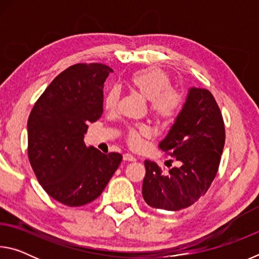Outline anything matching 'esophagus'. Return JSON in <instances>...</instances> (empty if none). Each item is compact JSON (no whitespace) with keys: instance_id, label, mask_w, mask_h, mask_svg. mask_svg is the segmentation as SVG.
<instances>
[{"instance_id":"1","label":"esophagus","mask_w":259,"mask_h":259,"mask_svg":"<svg viewBox=\"0 0 259 259\" xmlns=\"http://www.w3.org/2000/svg\"><path fill=\"white\" fill-rule=\"evenodd\" d=\"M123 160L124 161H128V162H135L136 161V157L134 155L129 154V153H125V154H123Z\"/></svg>"}]
</instances>
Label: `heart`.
<instances>
[{
    "mask_svg": "<svg viewBox=\"0 0 259 259\" xmlns=\"http://www.w3.org/2000/svg\"><path fill=\"white\" fill-rule=\"evenodd\" d=\"M129 84L134 90L148 100V107L153 117L161 124H169L181 114L185 96L183 91L171 85V78L164 71L156 67H148L135 72L129 78ZM120 98V91L113 87L104 98L106 109L116 107ZM151 130L148 125L139 123L128 125L125 138L131 147L137 148L142 144L143 137H148Z\"/></svg>",
    "mask_w": 259,
    "mask_h": 259,
    "instance_id": "heart-1",
    "label": "heart"
}]
</instances>
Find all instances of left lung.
<instances>
[{
	"mask_svg": "<svg viewBox=\"0 0 259 259\" xmlns=\"http://www.w3.org/2000/svg\"><path fill=\"white\" fill-rule=\"evenodd\" d=\"M225 144L221 109L207 89L191 88L186 103L160 150L181 162L168 175L157 163L145 161L143 198L152 208L179 211L204 195L216 177Z\"/></svg>",
	"mask_w": 259,
	"mask_h": 259,
	"instance_id": "left-lung-1",
	"label": "left lung"
}]
</instances>
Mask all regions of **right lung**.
<instances>
[{"instance_id":"1","label":"right lung","mask_w":259,"mask_h":259,"mask_svg":"<svg viewBox=\"0 0 259 259\" xmlns=\"http://www.w3.org/2000/svg\"><path fill=\"white\" fill-rule=\"evenodd\" d=\"M111 67L75 64L54 78L27 122L28 159L38 183L68 207L93 202L119 168L120 153L104 154L83 138L103 114V87Z\"/></svg>"}]
</instances>
